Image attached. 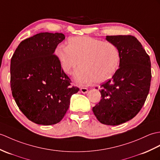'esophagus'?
I'll return each mask as SVG.
<instances>
[{"label": "esophagus", "instance_id": "esophagus-1", "mask_svg": "<svg viewBox=\"0 0 160 160\" xmlns=\"http://www.w3.org/2000/svg\"><path fill=\"white\" fill-rule=\"evenodd\" d=\"M80 91L82 92V93H87V92H88V88H84V87H81Z\"/></svg>", "mask_w": 160, "mask_h": 160}]
</instances>
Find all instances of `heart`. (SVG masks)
I'll return each instance as SVG.
<instances>
[{
    "mask_svg": "<svg viewBox=\"0 0 160 160\" xmlns=\"http://www.w3.org/2000/svg\"><path fill=\"white\" fill-rule=\"evenodd\" d=\"M55 57L63 72L74 74L78 83L87 84L93 81L102 83L112 78L119 68L121 53L114 43L103 42L90 37H72L67 46L59 44L55 48Z\"/></svg>",
    "mask_w": 160,
    "mask_h": 160,
    "instance_id": "b5f03b06",
    "label": "heart"
}]
</instances>
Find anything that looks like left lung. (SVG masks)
I'll list each match as a JSON object with an SVG mask.
<instances>
[{"mask_svg": "<svg viewBox=\"0 0 160 160\" xmlns=\"http://www.w3.org/2000/svg\"><path fill=\"white\" fill-rule=\"evenodd\" d=\"M106 39L120 50V68L101 85L102 99L92 112L102 124L117 125L133 118L144 104L151 85V61L135 37L110 35Z\"/></svg>", "mask_w": 160, "mask_h": 160, "instance_id": "1", "label": "left lung"}]
</instances>
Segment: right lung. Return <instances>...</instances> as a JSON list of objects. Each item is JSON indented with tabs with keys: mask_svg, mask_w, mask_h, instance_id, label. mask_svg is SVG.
<instances>
[{
	"mask_svg": "<svg viewBox=\"0 0 160 160\" xmlns=\"http://www.w3.org/2000/svg\"><path fill=\"white\" fill-rule=\"evenodd\" d=\"M62 33L40 32L19 44L11 59L12 95L28 119L43 125L57 124L64 117L71 96L79 88L63 72L55 57Z\"/></svg>",
	"mask_w": 160,
	"mask_h": 160,
	"instance_id": "obj_1",
	"label": "right lung"
}]
</instances>
